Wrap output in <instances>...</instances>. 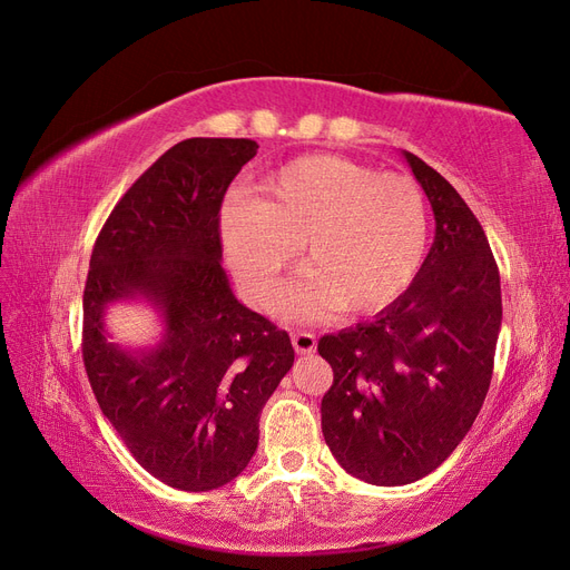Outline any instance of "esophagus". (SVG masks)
I'll use <instances>...</instances> for the list:
<instances>
[{
  "label": "esophagus",
  "mask_w": 570,
  "mask_h": 570,
  "mask_svg": "<svg viewBox=\"0 0 570 570\" xmlns=\"http://www.w3.org/2000/svg\"><path fill=\"white\" fill-rule=\"evenodd\" d=\"M292 344H295L297 354H314V352H316V344H318V340H316V335H314V333L299 331V333L292 335Z\"/></svg>",
  "instance_id": "1"
}]
</instances>
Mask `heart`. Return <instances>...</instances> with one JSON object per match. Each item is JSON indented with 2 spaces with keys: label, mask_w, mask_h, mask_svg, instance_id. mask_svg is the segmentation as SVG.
<instances>
[{
  "label": "heart",
  "mask_w": 570,
  "mask_h": 570,
  "mask_svg": "<svg viewBox=\"0 0 570 570\" xmlns=\"http://www.w3.org/2000/svg\"><path fill=\"white\" fill-rule=\"evenodd\" d=\"M223 252L258 306L271 304L302 245V278L281 299L287 318L375 314L419 273L428 245L421 187L335 154L285 164L223 212Z\"/></svg>",
  "instance_id": "obj_1"
}]
</instances>
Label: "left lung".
<instances>
[{"label":"left lung","instance_id":"left-lung-1","mask_svg":"<svg viewBox=\"0 0 570 570\" xmlns=\"http://www.w3.org/2000/svg\"><path fill=\"white\" fill-rule=\"evenodd\" d=\"M433 206L435 239L404 295L318 340L333 366L325 444L344 471L396 488L433 473L469 433L492 381L502 287L485 230L435 168L402 151Z\"/></svg>","mask_w":570,"mask_h":570}]
</instances>
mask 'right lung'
I'll return each mask as SVG.
<instances>
[{
    "mask_svg": "<svg viewBox=\"0 0 570 570\" xmlns=\"http://www.w3.org/2000/svg\"><path fill=\"white\" fill-rule=\"evenodd\" d=\"M258 145L193 137L132 183L101 228L82 295V361L99 409L135 461L185 492L247 469L268 396L295 364L289 335L233 295L218 233L228 185ZM145 301L151 348H120L106 308Z\"/></svg>",
    "mask_w": 570,
    "mask_h": 570,
    "instance_id": "1",
    "label": "right lung"
}]
</instances>
